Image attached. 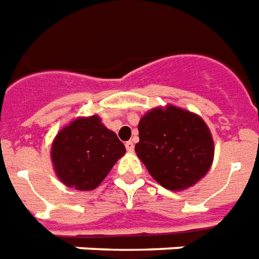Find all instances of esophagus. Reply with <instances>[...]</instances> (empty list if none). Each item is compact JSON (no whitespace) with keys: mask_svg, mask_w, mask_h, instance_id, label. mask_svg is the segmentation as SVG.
Returning <instances> with one entry per match:
<instances>
[{"mask_svg":"<svg viewBox=\"0 0 259 259\" xmlns=\"http://www.w3.org/2000/svg\"><path fill=\"white\" fill-rule=\"evenodd\" d=\"M124 147H126V149H127V152H133V149H135V144H133V141H126Z\"/></svg>","mask_w":259,"mask_h":259,"instance_id":"obj_1","label":"esophagus"}]
</instances>
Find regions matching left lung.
Segmentation results:
<instances>
[{
	"label": "left lung",
	"instance_id": "1",
	"mask_svg": "<svg viewBox=\"0 0 259 259\" xmlns=\"http://www.w3.org/2000/svg\"><path fill=\"white\" fill-rule=\"evenodd\" d=\"M139 159L162 187L181 191L207 173L214 156L211 133L202 118L168 105L155 108L139 123Z\"/></svg>",
	"mask_w": 259,
	"mask_h": 259
}]
</instances>
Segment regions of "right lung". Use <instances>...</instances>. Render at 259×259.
<instances>
[{"label": "right lung", "mask_w": 259, "mask_h": 259, "mask_svg": "<svg viewBox=\"0 0 259 259\" xmlns=\"http://www.w3.org/2000/svg\"><path fill=\"white\" fill-rule=\"evenodd\" d=\"M124 152L118 136L93 115L75 119L61 130L53 141L51 155L61 183L78 191H92Z\"/></svg>", "instance_id": "add662e5"}]
</instances>
